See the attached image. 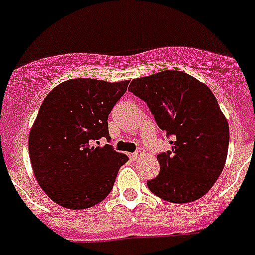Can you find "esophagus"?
I'll return each mask as SVG.
<instances>
[{"instance_id":"obj_1","label":"esophagus","mask_w":255,"mask_h":255,"mask_svg":"<svg viewBox=\"0 0 255 255\" xmlns=\"http://www.w3.org/2000/svg\"><path fill=\"white\" fill-rule=\"evenodd\" d=\"M141 157H142V153H141V151H136V153L131 154V158L133 160H138Z\"/></svg>"}]
</instances>
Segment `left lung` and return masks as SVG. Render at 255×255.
I'll list each match as a JSON object with an SVG mask.
<instances>
[{"label": "left lung", "mask_w": 255, "mask_h": 255, "mask_svg": "<svg viewBox=\"0 0 255 255\" xmlns=\"http://www.w3.org/2000/svg\"><path fill=\"white\" fill-rule=\"evenodd\" d=\"M128 91L146 102L158 127L171 137V150L157 155L160 171L147 188L174 204L205 196L223 171L230 144L228 122L213 92L172 70L133 79Z\"/></svg>", "instance_id": "left-lung-1"}]
</instances>
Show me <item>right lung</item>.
I'll use <instances>...</instances> for the list:
<instances>
[{
  "instance_id": "obj_1",
  "label": "right lung",
  "mask_w": 255,
  "mask_h": 255,
  "mask_svg": "<svg viewBox=\"0 0 255 255\" xmlns=\"http://www.w3.org/2000/svg\"><path fill=\"white\" fill-rule=\"evenodd\" d=\"M129 80L108 83L71 79L45 97L29 132L28 150L38 185L50 200L71 210L100 204L128 160L100 140L109 136L108 118Z\"/></svg>"
}]
</instances>
